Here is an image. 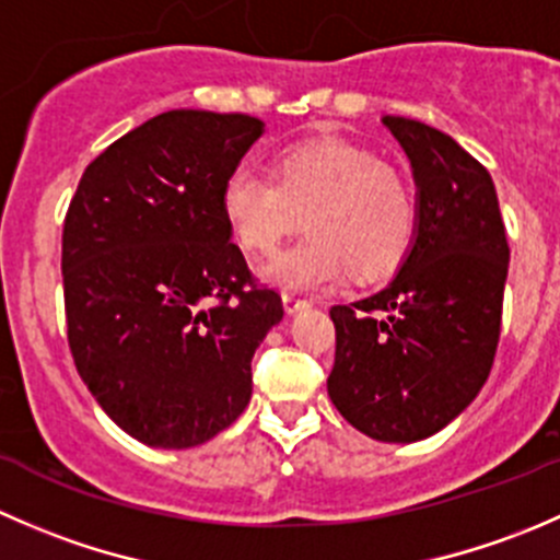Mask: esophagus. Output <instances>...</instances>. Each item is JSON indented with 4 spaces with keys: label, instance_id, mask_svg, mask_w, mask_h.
Wrapping results in <instances>:
<instances>
[{
    "label": "esophagus",
    "instance_id": "esophagus-1",
    "mask_svg": "<svg viewBox=\"0 0 560 560\" xmlns=\"http://www.w3.org/2000/svg\"><path fill=\"white\" fill-rule=\"evenodd\" d=\"M281 303H284L287 314H295V312H301V308L308 306L306 298L295 295V292H284V295H281Z\"/></svg>",
    "mask_w": 560,
    "mask_h": 560
}]
</instances>
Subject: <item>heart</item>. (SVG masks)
Listing matches in <instances>:
<instances>
[{
  "label": "heart",
  "instance_id": "heart-1",
  "mask_svg": "<svg viewBox=\"0 0 560 560\" xmlns=\"http://www.w3.org/2000/svg\"><path fill=\"white\" fill-rule=\"evenodd\" d=\"M222 213L244 252L265 254L301 224L308 238L276 254L262 276L281 290H330L352 270L387 273L415 233L409 184L380 156L341 140H306L279 156L276 175L241 162L222 186Z\"/></svg>",
  "mask_w": 560,
  "mask_h": 560
}]
</instances>
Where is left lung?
<instances>
[{
    "mask_svg": "<svg viewBox=\"0 0 560 560\" xmlns=\"http://www.w3.org/2000/svg\"><path fill=\"white\" fill-rule=\"evenodd\" d=\"M417 180V233L385 290L332 306L327 395L380 442H420L455 420L488 382L510 268L490 173L450 135L382 118Z\"/></svg>",
    "mask_w": 560,
    "mask_h": 560,
    "instance_id": "left-lung-1",
    "label": "left lung"
}]
</instances>
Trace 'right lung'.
<instances>
[{
    "label": "right lung",
    "instance_id": "1",
    "mask_svg": "<svg viewBox=\"0 0 560 560\" xmlns=\"http://www.w3.org/2000/svg\"><path fill=\"white\" fill-rule=\"evenodd\" d=\"M259 135L246 113H160L107 145L67 208L72 360L105 415L149 447H197L233 425L254 349L284 316L222 213L224 180Z\"/></svg>",
    "mask_w": 560,
    "mask_h": 560
}]
</instances>
